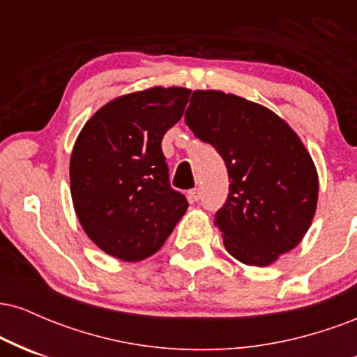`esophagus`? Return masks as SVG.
<instances>
[{
    "instance_id": "1",
    "label": "esophagus",
    "mask_w": 357,
    "mask_h": 357,
    "mask_svg": "<svg viewBox=\"0 0 357 357\" xmlns=\"http://www.w3.org/2000/svg\"><path fill=\"white\" fill-rule=\"evenodd\" d=\"M190 198L192 202H199V199H202V191H199V188H195V190L190 191Z\"/></svg>"
}]
</instances>
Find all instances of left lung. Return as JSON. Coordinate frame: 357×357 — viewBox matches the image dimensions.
<instances>
[{
    "label": "left lung",
    "mask_w": 357,
    "mask_h": 357,
    "mask_svg": "<svg viewBox=\"0 0 357 357\" xmlns=\"http://www.w3.org/2000/svg\"><path fill=\"white\" fill-rule=\"evenodd\" d=\"M184 121L218 151L230 192L216 211L228 253L241 264H273L312 223L319 178L305 146L264 105L220 90H195Z\"/></svg>",
    "instance_id": "1"
}]
</instances>
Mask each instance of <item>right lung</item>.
I'll list each match as a JSON object with an SVG mask.
<instances>
[{"label": "right lung", "mask_w": 357, "mask_h": 357, "mask_svg": "<svg viewBox=\"0 0 357 357\" xmlns=\"http://www.w3.org/2000/svg\"><path fill=\"white\" fill-rule=\"evenodd\" d=\"M191 90L153 87L97 110L77 137L70 191L89 238L124 261L154 255L188 202L171 188L162 136L183 117Z\"/></svg>", "instance_id": "right-lung-1"}]
</instances>
